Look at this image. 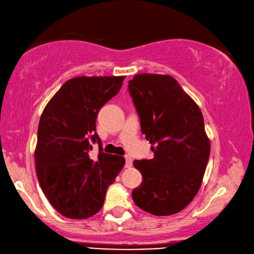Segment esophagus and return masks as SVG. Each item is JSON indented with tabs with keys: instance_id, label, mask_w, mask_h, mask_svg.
I'll return each mask as SVG.
<instances>
[{
	"instance_id": "obj_1",
	"label": "esophagus",
	"mask_w": 254,
	"mask_h": 254,
	"mask_svg": "<svg viewBox=\"0 0 254 254\" xmlns=\"http://www.w3.org/2000/svg\"><path fill=\"white\" fill-rule=\"evenodd\" d=\"M125 160H126V167L128 168V167H131V165H132V159L130 158L129 156H125Z\"/></svg>"
}]
</instances>
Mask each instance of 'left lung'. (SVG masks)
I'll return each mask as SVG.
<instances>
[{"label": "left lung", "instance_id": "obj_1", "mask_svg": "<svg viewBox=\"0 0 254 254\" xmlns=\"http://www.w3.org/2000/svg\"><path fill=\"white\" fill-rule=\"evenodd\" d=\"M128 89L155 155L133 161L143 177L133 201L156 216L179 213L200 189L210 157L201 110L170 75L137 74Z\"/></svg>", "mask_w": 254, "mask_h": 254}]
</instances>
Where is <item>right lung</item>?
<instances>
[{
    "mask_svg": "<svg viewBox=\"0 0 254 254\" xmlns=\"http://www.w3.org/2000/svg\"><path fill=\"white\" fill-rule=\"evenodd\" d=\"M126 76H78L65 81L41 114L35 166L44 195L71 219L93 216L106 190L125 165L124 157L103 152L95 132L99 109L119 93ZM100 145L92 159L90 141Z\"/></svg>",
    "mask_w": 254,
    "mask_h": 254,
    "instance_id": "right-lung-1",
    "label": "right lung"
}]
</instances>
